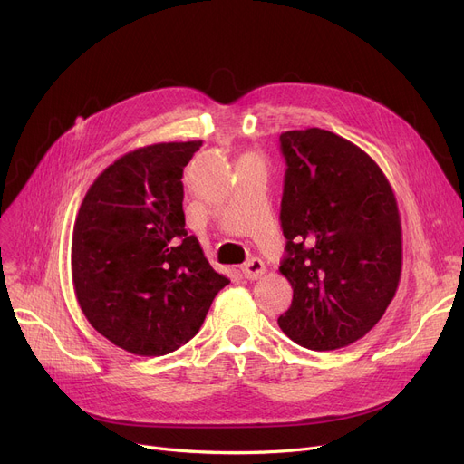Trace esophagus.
Instances as JSON below:
<instances>
[{
	"mask_svg": "<svg viewBox=\"0 0 464 464\" xmlns=\"http://www.w3.org/2000/svg\"><path fill=\"white\" fill-rule=\"evenodd\" d=\"M242 275L248 280H257L265 275V263L261 259H252L246 265H242Z\"/></svg>",
	"mask_w": 464,
	"mask_h": 464,
	"instance_id": "obj_1",
	"label": "esophagus"
}]
</instances>
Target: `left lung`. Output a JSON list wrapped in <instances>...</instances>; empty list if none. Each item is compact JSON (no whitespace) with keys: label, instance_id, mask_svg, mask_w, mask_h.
<instances>
[{"label":"left lung","instance_id":"8db88e82","mask_svg":"<svg viewBox=\"0 0 464 464\" xmlns=\"http://www.w3.org/2000/svg\"><path fill=\"white\" fill-rule=\"evenodd\" d=\"M285 179L280 273L294 301L280 329L303 348L329 352L367 334L393 301L402 229L392 184L359 146L320 128L280 135Z\"/></svg>","mask_w":464,"mask_h":464}]
</instances>
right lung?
Wrapping results in <instances>:
<instances>
[{
	"label": "right lung",
	"mask_w": 464,
	"mask_h": 464,
	"mask_svg": "<svg viewBox=\"0 0 464 464\" xmlns=\"http://www.w3.org/2000/svg\"><path fill=\"white\" fill-rule=\"evenodd\" d=\"M201 144L158 142L118 158L93 180L75 219L71 271L81 310L135 355L189 343L229 284L184 229L182 173Z\"/></svg>",
	"instance_id": "obj_1"
}]
</instances>
